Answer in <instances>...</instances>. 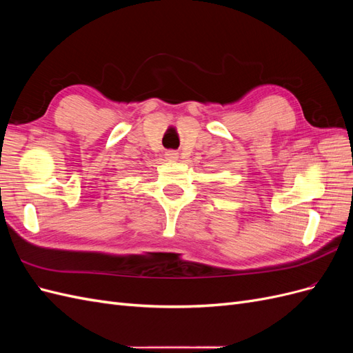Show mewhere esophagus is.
Returning a JSON list of instances; mask_svg holds the SVG:
<instances>
[{"mask_svg": "<svg viewBox=\"0 0 353 353\" xmlns=\"http://www.w3.org/2000/svg\"><path fill=\"white\" fill-rule=\"evenodd\" d=\"M165 157H166V160H170V162H175V160L179 159V153H176L174 150H169L165 153Z\"/></svg>", "mask_w": 353, "mask_h": 353, "instance_id": "obj_1", "label": "esophagus"}]
</instances>
